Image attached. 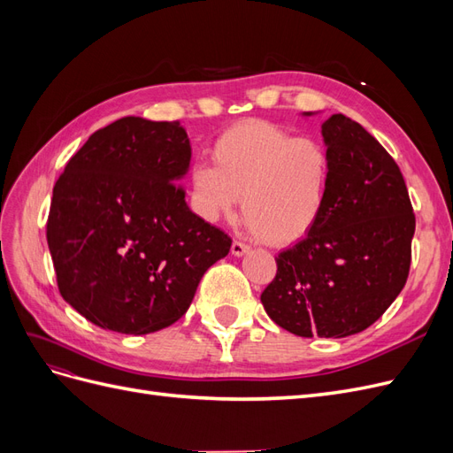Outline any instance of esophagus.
Masks as SVG:
<instances>
[{
	"instance_id": "esophagus-1",
	"label": "esophagus",
	"mask_w": 453,
	"mask_h": 453,
	"mask_svg": "<svg viewBox=\"0 0 453 453\" xmlns=\"http://www.w3.org/2000/svg\"><path fill=\"white\" fill-rule=\"evenodd\" d=\"M250 250H251L250 245L243 242H232V245H230V253L234 257H243L245 253H250Z\"/></svg>"
}]
</instances>
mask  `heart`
Masks as SVG:
<instances>
[{
	"mask_svg": "<svg viewBox=\"0 0 453 453\" xmlns=\"http://www.w3.org/2000/svg\"><path fill=\"white\" fill-rule=\"evenodd\" d=\"M211 162L190 172L195 211L208 223L228 217L242 196L253 234L273 245L306 238L326 208L333 162L313 138H295L265 120L228 128L211 147Z\"/></svg>",
	"mask_w": 453,
	"mask_h": 453,
	"instance_id": "obj_1",
	"label": "heart"
}]
</instances>
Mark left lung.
Instances as JSON below:
<instances>
[{
  "mask_svg": "<svg viewBox=\"0 0 453 453\" xmlns=\"http://www.w3.org/2000/svg\"><path fill=\"white\" fill-rule=\"evenodd\" d=\"M321 134L333 162L326 208L278 255L260 303L296 336L344 338L380 319L403 291L416 217L399 166L359 122L338 113Z\"/></svg>",
  "mask_w": 453,
  "mask_h": 453,
  "instance_id": "obj_1",
  "label": "left lung"
}]
</instances>
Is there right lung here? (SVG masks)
<instances>
[{
    "label": "right lung",
    "instance_id": "add662e5",
    "mask_svg": "<svg viewBox=\"0 0 453 453\" xmlns=\"http://www.w3.org/2000/svg\"><path fill=\"white\" fill-rule=\"evenodd\" d=\"M190 166L180 122L125 117L94 132L52 188L47 242L64 300L90 323L149 334L175 323L211 265L221 228L177 185Z\"/></svg>",
    "mask_w": 453,
    "mask_h": 453
}]
</instances>
